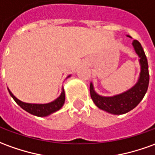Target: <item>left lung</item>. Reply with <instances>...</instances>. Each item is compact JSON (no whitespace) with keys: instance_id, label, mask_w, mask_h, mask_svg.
<instances>
[{"instance_id":"1","label":"left lung","mask_w":155,"mask_h":155,"mask_svg":"<svg viewBox=\"0 0 155 155\" xmlns=\"http://www.w3.org/2000/svg\"><path fill=\"white\" fill-rule=\"evenodd\" d=\"M127 37L131 38L128 35ZM133 46L136 54L139 57L141 71L137 83L132 88L116 96H102L95 91L92 83L90 85L91 96L96 107L114 115L124 114L136 107L145 96L149 87V65L144 51L138 40L133 41Z\"/></svg>"}]
</instances>
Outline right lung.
<instances>
[{
    "mask_svg": "<svg viewBox=\"0 0 155 155\" xmlns=\"http://www.w3.org/2000/svg\"><path fill=\"white\" fill-rule=\"evenodd\" d=\"M70 77L69 75L67 78ZM10 95L14 99V101L17 102L23 110L28 111L29 113H31L32 115H35L37 117H46L54 113L55 111H59L60 108L62 107L63 105L64 104L65 101V95H64V91L63 89L62 92L60 94V96L52 102L46 104H32V103H26L21 101L18 100L16 96H14L12 93L11 92L9 89H8Z\"/></svg>",
    "mask_w": 155,
    "mask_h": 155,
    "instance_id": "right-lung-1",
    "label": "right lung"
}]
</instances>
